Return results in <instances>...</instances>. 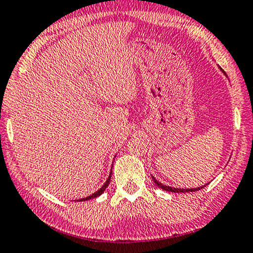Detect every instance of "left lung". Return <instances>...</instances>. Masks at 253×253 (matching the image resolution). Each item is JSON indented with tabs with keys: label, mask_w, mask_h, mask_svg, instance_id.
Here are the masks:
<instances>
[{
	"label": "left lung",
	"mask_w": 253,
	"mask_h": 253,
	"mask_svg": "<svg viewBox=\"0 0 253 253\" xmlns=\"http://www.w3.org/2000/svg\"><path fill=\"white\" fill-rule=\"evenodd\" d=\"M226 76V75H225ZM153 181H154V183L158 185L159 188H161V189H164L166 191H170V193H189V191H197V190H201L202 188L206 187V185H202V187H198V188H193V189H181V188H174V187H169V185H166V184H162L161 182H159L158 180L154 176H152Z\"/></svg>",
	"instance_id": "left-lung-1"
}]
</instances>
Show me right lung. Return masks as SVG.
Instances as JSON below:
<instances>
[{
	"label": "right lung",
	"instance_id": "obj_1",
	"mask_svg": "<svg viewBox=\"0 0 253 253\" xmlns=\"http://www.w3.org/2000/svg\"><path fill=\"white\" fill-rule=\"evenodd\" d=\"M111 176H112V170H111V172H110V175H108V178L106 180V182H105L104 185L100 188V189L97 190V191H95V193H93L92 195H89V196H87V197L82 198V200H77V201H87V200H91V198H94V197L100 196V195L103 194L104 191H105V189H106V188L108 187V183H110V181H111Z\"/></svg>",
	"mask_w": 253,
	"mask_h": 253
}]
</instances>
